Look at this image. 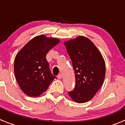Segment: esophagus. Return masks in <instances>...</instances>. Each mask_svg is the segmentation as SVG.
I'll return each mask as SVG.
<instances>
[{
    "label": "esophagus",
    "instance_id": "obj_1",
    "mask_svg": "<svg viewBox=\"0 0 125 125\" xmlns=\"http://www.w3.org/2000/svg\"><path fill=\"white\" fill-rule=\"evenodd\" d=\"M57 78L59 79H61L62 78V75L61 74H59V75H58V76H57Z\"/></svg>",
    "mask_w": 125,
    "mask_h": 125
}]
</instances>
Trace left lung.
I'll return each instance as SVG.
<instances>
[{"label": "left lung", "instance_id": "obj_1", "mask_svg": "<svg viewBox=\"0 0 125 125\" xmlns=\"http://www.w3.org/2000/svg\"><path fill=\"white\" fill-rule=\"evenodd\" d=\"M75 71V86L68 92L73 101L85 103L91 100L100 89L106 73L104 60L94 43L79 36L64 42Z\"/></svg>", "mask_w": 125, "mask_h": 125}]
</instances>
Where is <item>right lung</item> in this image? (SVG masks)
Returning <instances> with one entry per match:
<instances>
[{"instance_id": "add662e5", "label": "right lung", "mask_w": 125, "mask_h": 125, "mask_svg": "<svg viewBox=\"0 0 125 125\" xmlns=\"http://www.w3.org/2000/svg\"><path fill=\"white\" fill-rule=\"evenodd\" d=\"M60 39L43 34L30 40L17 52L14 71L19 86L30 97H38L48 89L56 78L51 74L46 55Z\"/></svg>"}]
</instances>
